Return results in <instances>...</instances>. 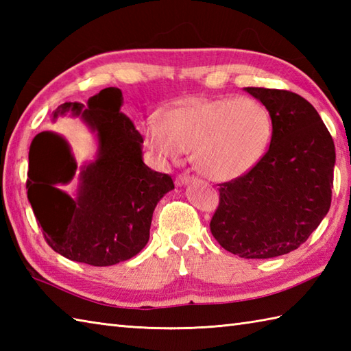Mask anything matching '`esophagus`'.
I'll return each instance as SVG.
<instances>
[{"label": "esophagus", "instance_id": "1", "mask_svg": "<svg viewBox=\"0 0 351 351\" xmlns=\"http://www.w3.org/2000/svg\"><path fill=\"white\" fill-rule=\"evenodd\" d=\"M193 180L190 176H187V175H180L175 180V182H176V185H187V184H190Z\"/></svg>", "mask_w": 351, "mask_h": 351}]
</instances>
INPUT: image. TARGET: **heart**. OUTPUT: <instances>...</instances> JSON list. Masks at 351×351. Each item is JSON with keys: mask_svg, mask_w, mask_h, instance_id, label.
<instances>
[{"mask_svg": "<svg viewBox=\"0 0 351 351\" xmlns=\"http://www.w3.org/2000/svg\"><path fill=\"white\" fill-rule=\"evenodd\" d=\"M145 145L161 162L193 166L215 182L243 178L263 161L273 137V119L264 104L245 98L189 96L166 107L160 119L141 123Z\"/></svg>", "mask_w": 351, "mask_h": 351, "instance_id": "1", "label": "heart"}]
</instances>
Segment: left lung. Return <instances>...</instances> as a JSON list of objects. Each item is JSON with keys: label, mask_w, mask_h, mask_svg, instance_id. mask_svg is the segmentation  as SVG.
I'll return each mask as SVG.
<instances>
[{"label": "left lung", "mask_w": 351, "mask_h": 351, "mask_svg": "<svg viewBox=\"0 0 351 351\" xmlns=\"http://www.w3.org/2000/svg\"><path fill=\"white\" fill-rule=\"evenodd\" d=\"M273 119L265 156L250 173L220 185L211 234L245 259H268L299 247L329 213L335 145L322 117L300 95L244 87Z\"/></svg>", "instance_id": "8db88e82"}]
</instances>
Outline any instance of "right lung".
I'll use <instances>...</instances> for the list:
<instances>
[{
    "label": "right lung",
    "mask_w": 351,
    "mask_h": 351,
    "mask_svg": "<svg viewBox=\"0 0 351 351\" xmlns=\"http://www.w3.org/2000/svg\"><path fill=\"white\" fill-rule=\"evenodd\" d=\"M121 88L108 87L87 104L64 102L52 113L78 117L96 140L95 158L78 164L69 141L52 131L33 138L27 195L45 240L62 256L95 267L131 259L149 241L152 215L171 178L147 167L143 137L121 113ZM73 177V197L61 190Z\"/></svg>",
    "instance_id": "add662e5"
}]
</instances>
